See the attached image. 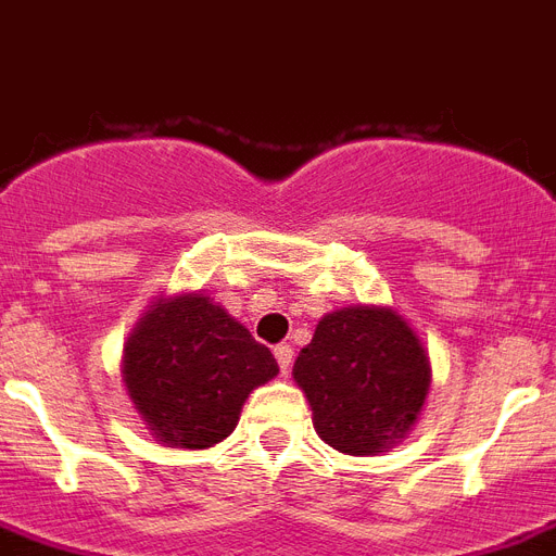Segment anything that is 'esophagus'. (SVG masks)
Returning a JSON list of instances; mask_svg holds the SVG:
<instances>
[{"mask_svg":"<svg viewBox=\"0 0 556 556\" xmlns=\"http://www.w3.org/2000/svg\"><path fill=\"white\" fill-rule=\"evenodd\" d=\"M274 356H277L279 371H282V374L291 371V363H293V349H291V345H277V349H274Z\"/></svg>","mask_w":556,"mask_h":556,"instance_id":"obj_1","label":"esophagus"}]
</instances>
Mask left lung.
<instances>
[{
  "instance_id": "obj_1",
  "label": "left lung",
  "mask_w": 556,
  "mask_h": 556,
  "mask_svg": "<svg viewBox=\"0 0 556 556\" xmlns=\"http://www.w3.org/2000/svg\"><path fill=\"white\" fill-rule=\"evenodd\" d=\"M314 428L331 448L368 457L417 422L431 386L428 351L394 308L349 305L319 319L293 363Z\"/></svg>"
}]
</instances>
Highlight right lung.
<instances>
[{"instance_id": "add662e5", "label": "right lung", "mask_w": 556, "mask_h": 556, "mask_svg": "<svg viewBox=\"0 0 556 556\" xmlns=\"http://www.w3.org/2000/svg\"><path fill=\"white\" fill-rule=\"evenodd\" d=\"M277 374L274 354L205 293L153 302L122 356L130 403L168 448L223 442L248 394Z\"/></svg>"}]
</instances>
